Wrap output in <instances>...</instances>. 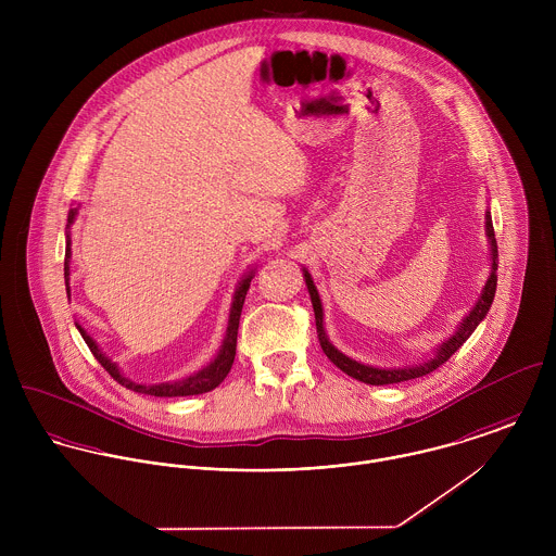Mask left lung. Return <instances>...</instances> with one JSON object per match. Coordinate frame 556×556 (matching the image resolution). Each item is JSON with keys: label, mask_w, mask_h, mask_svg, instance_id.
I'll return each instance as SVG.
<instances>
[{"label": "left lung", "mask_w": 556, "mask_h": 556, "mask_svg": "<svg viewBox=\"0 0 556 556\" xmlns=\"http://www.w3.org/2000/svg\"><path fill=\"white\" fill-rule=\"evenodd\" d=\"M485 233L490 239V256H492V267H490V276L485 280V287L477 300L476 306L471 308V313L467 315V318L460 323L458 331L445 340L437 353L421 362V364H413V366H404V368H375V366H366V364H359L351 357H346L344 353H340L325 336V329H323V308H320V298H318L317 287L311 278V274L304 269V278H306V287H308V293H311V300H313V308H315V318H317V333L318 342H320V349L323 353L329 357V362H333L342 372H346L349 377L362 381V383H370V386H392V383H402V381H410V379H419V377H426L430 372H434L439 366H443L467 340L469 336L476 331L477 325L483 320V317L488 315L490 306H492V300H494V293H496V267H498V250H496V238H494V227H492V218H490V212L485 214Z\"/></svg>", "instance_id": "1"}]
</instances>
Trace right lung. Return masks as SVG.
I'll return each instance as SVG.
<instances>
[{
	"instance_id": "right-lung-1",
	"label": "right lung",
	"mask_w": 556,
	"mask_h": 556,
	"mask_svg": "<svg viewBox=\"0 0 556 556\" xmlns=\"http://www.w3.org/2000/svg\"><path fill=\"white\" fill-rule=\"evenodd\" d=\"M77 216V207L71 210L68 214V227L73 225ZM66 258H64V278H66V291H68V298H71V287H68V280H71V236H66ZM250 280H252V271L239 282L238 291L233 295V306H231V315H229V327H227V336H225V342L216 355V359L205 366L203 370L190 375L188 379H181V381H173V383H159V386H139L130 379H126L117 364H113L100 349L98 344L89 338V333L80 327L77 323V329L85 340V344L89 346V351L93 353V357L100 362V366L124 388L132 390V392H139V394H148V396L159 397H179V396H197V394H205V392H212L214 388H218L225 377L229 375L231 366H233V359H236V346H238V327L239 317H241V308H243V300H245V293L250 289Z\"/></svg>"
}]
</instances>
